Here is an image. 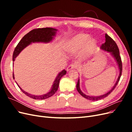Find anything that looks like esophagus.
Returning <instances> with one entry per match:
<instances>
[{
	"label": "esophagus",
	"mask_w": 132,
	"mask_h": 132,
	"mask_svg": "<svg viewBox=\"0 0 132 132\" xmlns=\"http://www.w3.org/2000/svg\"><path fill=\"white\" fill-rule=\"evenodd\" d=\"M75 68H76V65L75 64H70L68 67L67 70V71H69L71 69Z\"/></svg>",
	"instance_id": "esophagus-1"
}]
</instances>
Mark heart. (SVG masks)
Wrapping results in <instances>:
<instances>
[{"instance_id": "heart-1", "label": "heart", "mask_w": 132, "mask_h": 132, "mask_svg": "<svg viewBox=\"0 0 132 132\" xmlns=\"http://www.w3.org/2000/svg\"><path fill=\"white\" fill-rule=\"evenodd\" d=\"M89 36L86 34L74 36L67 43L66 50L70 53H77L83 47L85 54H90L96 46V40L94 38H89Z\"/></svg>"}]
</instances>
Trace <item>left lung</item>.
<instances>
[{
	"mask_svg": "<svg viewBox=\"0 0 132 132\" xmlns=\"http://www.w3.org/2000/svg\"><path fill=\"white\" fill-rule=\"evenodd\" d=\"M105 42L104 43H103L102 45L101 46V48L103 50H104L105 51L109 52H111V54L113 55V57L116 59V61L118 68H119V77L118 78L117 81L116 82L115 85L113 86V88L110 91L108 92L106 94L102 95L101 96H90L86 95L85 94H84L81 91L80 89V85H79V83H80V80L79 79L78 81L77 84V89L78 91L79 92V93L82 96L84 97H85V98L89 100H92V101H97L99 100H101L102 98H104L106 97L107 96L110 95L112 91L114 89L116 86H117V84L118 83L119 79H120V78L121 77L122 75V63L121 61V58L120 55H119V51L118 47L116 43L114 42L113 39L111 37H110L109 35L107 34H105Z\"/></svg>",
	"mask_w": 132,
	"mask_h": 132,
	"instance_id": "8db88e82",
	"label": "left lung"
}]
</instances>
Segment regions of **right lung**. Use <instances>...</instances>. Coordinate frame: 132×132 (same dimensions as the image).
<instances>
[{"mask_svg":"<svg viewBox=\"0 0 132 132\" xmlns=\"http://www.w3.org/2000/svg\"><path fill=\"white\" fill-rule=\"evenodd\" d=\"M57 31V29H53V28L46 27L42 28V29H39H39H36L30 31L29 33H27L22 37L20 41L18 44L17 46L15 47L13 55V61L14 62L15 61V59L16 58V57H17L19 53H20L25 47L30 45L32 42L48 43L51 42L52 40L53 37L55 35ZM66 73L67 71L64 69L58 74L56 79H55V80L53 82L52 89L50 92H48V93L45 95H31L27 93V92L23 91L21 88H20V87H20V89L21 91H22L23 94H25L27 96L35 100L46 99L50 97L56 93V91L58 89L60 80H61V78L63 75L66 74ZM13 79H14V73L13 74Z\"/></svg>","mask_w":132,"mask_h":132,"instance_id":"1","label":"right lung"}]
</instances>
